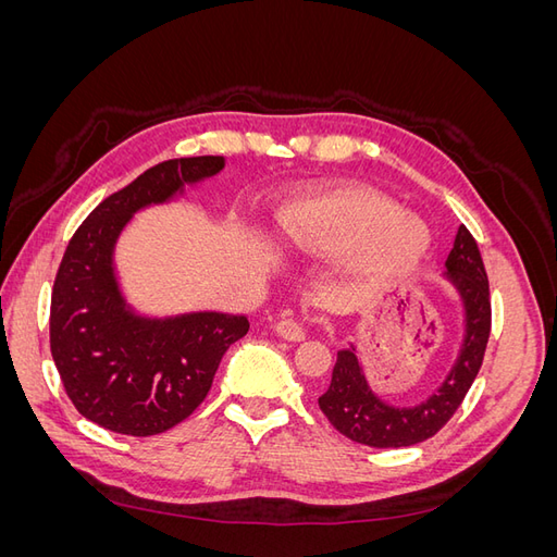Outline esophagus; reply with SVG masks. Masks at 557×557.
Here are the masks:
<instances>
[{"mask_svg": "<svg viewBox=\"0 0 557 557\" xmlns=\"http://www.w3.org/2000/svg\"><path fill=\"white\" fill-rule=\"evenodd\" d=\"M274 332L285 342H301L307 336L305 325H301L299 320H295V318H281L278 323L274 325Z\"/></svg>", "mask_w": 557, "mask_h": 557, "instance_id": "obj_1", "label": "esophagus"}]
</instances>
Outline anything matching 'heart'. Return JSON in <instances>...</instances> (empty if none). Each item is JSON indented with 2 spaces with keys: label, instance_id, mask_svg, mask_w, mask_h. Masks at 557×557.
I'll use <instances>...</instances> for the list:
<instances>
[{
  "label": "heart",
  "instance_id": "heart-1",
  "mask_svg": "<svg viewBox=\"0 0 557 557\" xmlns=\"http://www.w3.org/2000/svg\"><path fill=\"white\" fill-rule=\"evenodd\" d=\"M283 237L311 256H342L367 248L376 264H407L423 256L428 230L397 213L391 199L342 190L297 205L283 221Z\"/></svg>",
  "mask_w": 557,
  "mask_h": 557
}]
</instances>
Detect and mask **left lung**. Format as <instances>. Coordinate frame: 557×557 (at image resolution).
Listing matches in <instances>:
<instances>
[{
	"mask_svg": "<svg viewBox=\"0 0 557 557\" xmlns=\"http://www.w3.org/2000/svg\"><path fill=\"white\" fill-rule=\"evenodd\" d=\"M444 278L460 295L465 336L458 360L428 399L416 407H393L369 387L356 346L336 352L330 387L318 397V407L348 440L374 448L413 446L434 436L458 411L479 374L491 336V288L479 246L465 225L455 234Z\"/></svg>",
	"mask_w": 557,
	"mask_h": 557,
	"instance_id": "8db88e82",
	"label": "left lung"
}]
</instances>
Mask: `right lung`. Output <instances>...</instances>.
<instances>
[{"mask_svg": "<svg viewBox=\"0 0 557 557\" xmlns=\"http://www.w3.org/2000/svg\"><path fill=\"white\" fill-rule=\"evenodd\" d=\"M223 166V156L150 166L107 197L64 250L50 297V352L74 407L99 428L150 436L178 425L205 401L225 350L248 332L246 315L137 313L113 262L134 213L166 205Z\"/></svg>", "mask_w": 557, "mask_h": 557, "instance_id": "right-lung-1", "label": "right lung"}]
</instances>
